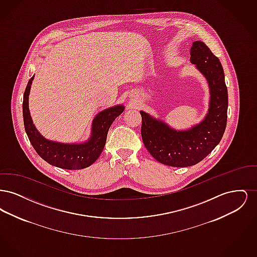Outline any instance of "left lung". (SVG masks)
I'll list each match as a JSON object with an SVG mask.
<instances>
[{
  "instance_id": "8db88e82",
  "label": "left lung",
  "mask_w": 257,
  "mask_h": 257,
  "mask_svg": "<svg viewBox=\"0 0 257 257\" xmlns=\"http://www.w3.org/2000/svg\"><path fill=\"white\" fill-rule=\"evenodd\" d=\"M190 54V61L206 78L210 89L204 119L189 130L180 131L140 111L145 147L158 162L176 168L194 166L204 159L219 145L227 119V88L220 60L202 41L193 42Z\"/></svg>"
}]
</instances>
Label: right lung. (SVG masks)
<instances>
[{"label":"right lung","instance_id":"add662e5","mask_svg":"<svg viewBox=\"0 0 257 257\" xmlns=\"http://www.w3.org/2000/svg\"><path fill=\"white\" fill-rule=\"evenodd\" d=\"M34 76L30 79L23 97V117L26 133L37 154L50 165L64 170H82L91 166L102 153L108 131L113 120L122 113L123 105L102 110L94 117L91 136L83 144H61L45 139L37 131L29 110V94Z\"/></svg>","mask_w":257,"mask_h":257}]
</instances>
